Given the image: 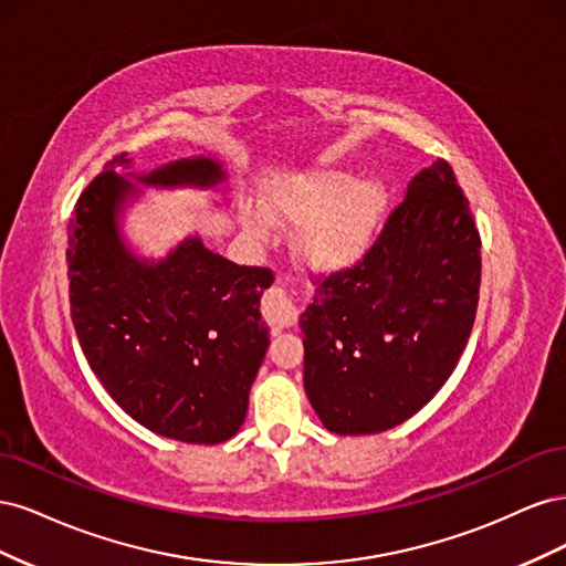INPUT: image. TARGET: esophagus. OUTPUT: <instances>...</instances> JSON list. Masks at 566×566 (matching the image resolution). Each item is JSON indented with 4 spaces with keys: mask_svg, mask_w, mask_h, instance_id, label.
Returning a JSON list of instances; mask_svg holds the SVG:
<instances>
[{
    "mask_svg": "<svg viewBox=\"0 0 566 566\" xmlns=\"http://www.w3.org/2000/svg\"><path fill=\"white\" fill-rule=\"evenodd\" d=\"M262 314L264 321L273 328H287V325L297 323V304L293 302L283 287H271L266 290L264 302H262Z\"/></svg>",
    "mask_w": 566,
    "mask_h": 566,
    "instance_id": "esophagus-1",
    "label": "esophagus"
}]
</instances>
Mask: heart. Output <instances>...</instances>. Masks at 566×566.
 <instances>
[{"label":"heart","mask_w":566,"mask_h":566,"mask_svg":"<svg viewBox=\"0 0 566 566\" xmlns=\"http://www.w3.org/2000/svg\"><path fill=\"white\" fill-rule=\"evenodd\" d=\"M387 208L385 188L356 177L342 167L310 169L271 186L264 196V210L271 217L304 221L297 235V250L316 269H339L356 262L370 245ZM254 235L269 233V221L243 214Z\"/></svg>","instance_id":"b5f03b06"}]
</instances>
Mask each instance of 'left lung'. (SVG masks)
Here are the masks:
<instances>
[{
	"label": "left lung",
	"mask_w": 566,
	"mask_h": 566,
	"mask_svg": "<svg viewBox=\"0 0 566 566\" xmlns=\"http://www.w3.org/2000/svg\"><path fill=\"white\" fill-rule=\"evenodd\" d=\"M479 250L470 202L439 158L361 260L316 276L300 321L304 389L331 432L391 430L449 380L476 314Z\"/></svg>",
	"instance_id": "left-lung-1"
}]
</instances>
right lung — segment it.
Returning <instances> with one entry per match:
<instances>
[{"instance_id": "add662e5", "label": "right lung", "mask_w": 566, "mask_h": 566, "mask_svg": "<svg viewBox=\"0 0 566 566\" xmlns=\"http://www.w3.org/2000/svg\"><path fill=\"white\" fill-rule=\"evenodd\" d=\"M84 188L67 227L71 316L80 347L113 401L146 430L186 443L231 439L269 347L260 297L271 269L238 266L188 238L158 264L139 262L117 233L134 191L113 167ZM153 186L224 181L212 158L136 177Z\"/></svg>"}]
</instances>
